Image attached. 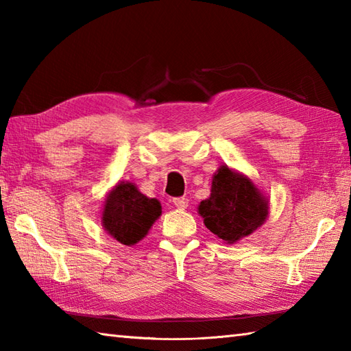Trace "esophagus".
<instances>
[{"label": "esophagus", "instance_id": "34e87169", "mask_svg": "<svg viewBox=\"0 0 351 351\" xmlns=\"http://www.w3.org/2000/svg\"><path fill=\"white\" fill-rule=\"evenodd\" d=\"M173 205L180 210H185L189 206V199L187 197H175L173 199Z\"/></svg>", "mask_w": 351, "mask_h": 351}]
</instances>
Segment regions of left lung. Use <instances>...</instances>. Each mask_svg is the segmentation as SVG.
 Listing matches in <instances>:
<instances>
[{
	"label": "left lung",
	"instance_id": "8db88e82",
	"mask_svg": "<svg viewBox=\"0 0 351 351\" xmlns=\"http://www.w3.org/2000/svg\"><path fill=\"white\" fill-rule=\"evenodd\" d=\"M199 214L214 235L235 243L263 225L268 205L249 178L223 166L214 175L211 196L200 202Z\"/></svg>",
	"mask_w": 351,
	"mask_h": 351
}]
</instances>
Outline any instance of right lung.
Instances as JSON below:
<instances>
[{
	"mask_svg": "<svg viewBox=\"0 0 351 351\" xmlns=\"http://www.w3.org/2000/svg\"><path fill=\"white\" fill-rule=\"evenodd\" d=\"M161 215V205L131 182L117 184L104 205L102 226L119 243L132 245L143 238Z\"/></svg>",
	"mask_w": 351,
	"mask_h": 351,
	"instance_id": "1",
	"label": "right lung"
}]
</instances>
